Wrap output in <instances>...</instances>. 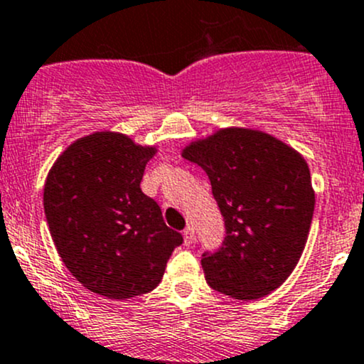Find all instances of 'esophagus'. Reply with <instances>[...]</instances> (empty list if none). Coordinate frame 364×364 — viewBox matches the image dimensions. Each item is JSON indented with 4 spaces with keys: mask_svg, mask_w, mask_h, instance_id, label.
Masks as SVG:
<instances>
[{
    "mask_svg": "<svg viewBox=\"0 0 364 364\" xmlns=\"http://www.w3.org/2000/svg\"><path fill=\"white\" fill-rule=\"evenodd\" d=\"M183 240H185V246H192L195 240V230L193 227H186L183 232Z\"/></svg>",
    "mask_w": 364,
    "mask_h": 364,
    "instance_id": "34e87169",
    "label": "esophagus"
}]
</instances>
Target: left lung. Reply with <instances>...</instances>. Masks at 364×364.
I'll return each instance as SVG.
<instances>
[{
	"instance_id": "obj_1",
	"label": "left lung",
	"mask_w": 364,
	"mask_h": 364,
	"mask_svg": "<svg viewBox=\"0 0 364 364\" xmlns=\"http://www.w3.org/2000/svg\"><path fill=\"white\" fill-rule=\"evenodd\" d=\"M181 156L205 171L227 237L202 255L208 284L250 301L277 289L300 262L311 232V171L300 151L269 132L218 129L190 141Z\"/></svg>"
}]
</instances>
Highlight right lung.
Listing matches in <instances>:
<instances>
[{"label": "right lung", "instance_id": "obj_1", "mask_svg": "<svg viewBox=\"0 0 364 364\" xmlns=\"http://www.w3.org/2000/svg\"><path fill=\"white\" fill-rule=\"evenodd\" d=\"M156 151L127 134L95 131L73 141L47 174L43 208L55 250L99 296L129 300L153 291L183 242L139 186Z\"/></svg>", "mask_w": 364, "mask_h": 364}]
</instances>
